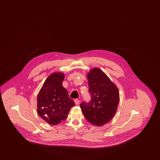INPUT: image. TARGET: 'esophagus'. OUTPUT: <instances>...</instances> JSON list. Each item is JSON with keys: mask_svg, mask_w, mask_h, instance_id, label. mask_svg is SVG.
<instances>
[{"mask_svg": "<svg viewBox=\"0 0 160 160\" xmlns=\"http://www.w3.org/2000/svg\"><path fill=\"white\" fill-rule=\"evenodd\" d=\"M74 102L76 105H78L80 104V101L78 99H74Z\"/></svg>", "mask_w": 160, "mask_h": 160, "instance_id": "esophagus-1", "label": "esophagus"}]
</instances>
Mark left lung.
<instances>
[{"mask_svg": "<svg viewBox=\"0 0 160 160\" xmlns=\"http://www.w3.org/2000/svg\"><path fill=\"white\" fill-rule=\"evenodd\" d=\"M89 102L80 104L84 118L96 126H102L110 121L116 112L119 101L117 86L100 69L95 68L87 74Z\"/></svg>", "mask_w": 160, "mask_h": 160, "instance_id": "left-lung-1", "label": "left lung"}]
</instances>
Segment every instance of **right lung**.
Listing matches in <instances>:
<instances>
[{
	"instance_id": "obj_1",
	"label": "right lung",
	"mask_w": 160,
	"mask_h": 160,
	"mask_svg": "<svg viewBox=\"0 0 160 160\" xmlns=\"http://www.w3.org/2000/svg\"><path fill=\"white\" fill-rule=\"evenodd\" d=\"M65 74L54 72L43 84L37 97L39 116L50 125H55L65 121L74 102L62 86Z\"/></svg>"
}]
</instances>
